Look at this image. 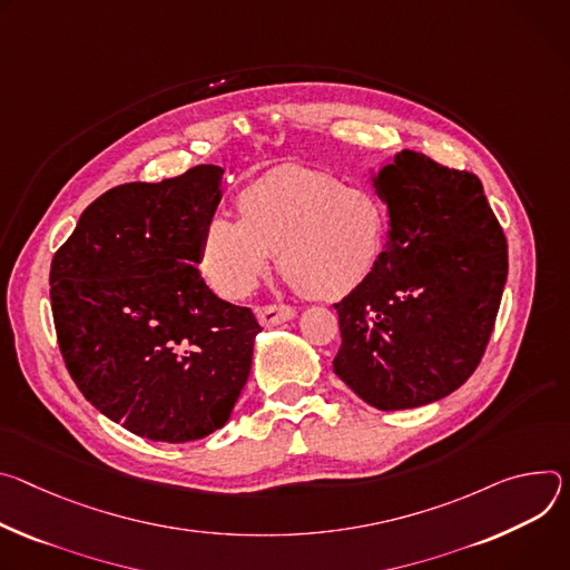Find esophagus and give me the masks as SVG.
Wrapping results in <instances>:
<instances>
[{"mask_svg": "<svg viewBox=\"0 0 570 570\" xmlns=\"http://www.w3.org/2000/svg\"><path fill=\"white\" fill-rule=\"evenodd\" d=\"M258 322L263 326H278L283 322H289L296 317V309L292 305H263L256 309Z\"/></svg>", "mask_w": 570, "mask_h": 570, "instance_id": "1", "label": "esophagus"}]
</instances>
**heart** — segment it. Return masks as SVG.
Here are the masks:
<instances>
[{"instance_id": "heart-1", "label": "heart", "mask_w": 570, "mask_h": 570, "mask_svg": "<svg viewBox=\"0 0 570 570\" xmlns=\"http://www.w3.org/2000/svg\"><path fill=\"white\" fill-rule=\"evenodd\" d=\"M239 213H213L199 246L206 281L226 298H244L256 289L274 250L298 292L342 296L373 272L390 235L381 197L305 169L250 183L239 195Z\"/></svg>"}]
</instances>
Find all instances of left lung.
I'll return each mask as SVG.
<instances>
[{"label": "left lung", "mask_w": 570, "mask_h": 570, "mask_svg": "<svg viewBox=\"0 0 570 570\" xmlns=\"http://www.w3.org/2000/svg\"><path fill=\"white\" fill-rule=\"evenodd\" d=\"M390 242L335 309V373L368 405L407 410L462 387L493 333L508 239L471 171L403 149L373 176Z\"/></svg>", "instance_id": "left-lung-1"}]
</instances>
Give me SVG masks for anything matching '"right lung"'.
Wrapping results in <instances>:
<instances>
[{
	"instance_id": "right-lung-1",
	"label": "right lung",
	"mask_w": 570,
	"mask_h": 570,
	"mask_svg": "<svg viewBox=\"0 0 570 570\" xmlns=\"http://www.w3.org/2000/svg\"><path fill=\"white\" fill-rule=\"evenodd\" d=\"M224 169L197 165L160 183H124L92 202L51 261L60 355L110 421L167 444L219 430L263 331L250 307L202 278L206 219Z\"/></svg>"
}]
</instances>
